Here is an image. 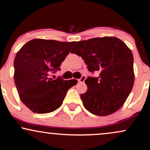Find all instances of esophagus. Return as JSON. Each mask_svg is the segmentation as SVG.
<instances>
[{"mask_svg": "<svg viewBox=\"0 0 150 150\" xmlns=\"http://www.w3.org/2000/svg\"><path fill=\"white\" fill-rule=\"evenodd\" d=\"M86 80V76H85V75H82V76L81 77V78L79 79V80H78V82L82 83V82H84V80Z\"/></svg>", "mask_w": 150, "mask_h": 150, "instance_id": "1", "label": "esophagus"}]
</instances>
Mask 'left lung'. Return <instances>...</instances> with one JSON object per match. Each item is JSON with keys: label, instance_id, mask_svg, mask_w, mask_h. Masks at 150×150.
Here are the masks:
<instances>
[{"label": "left lung", "instance_id": "obj_1", "mask_svg": "<svg viewBox=\"0 0 150 150\" xmlns=\"http://www.w3.org/2000/svg\"><path fill=\"white\" fill-rule=\"evenodd\" d=\"M72 53L84 59L89 72H99L98 77L85 80L87 91L80 94L84 108L98 116L118 110L134 84L131 50L117 38L103 37L79 41Z\"/></svg>", "mask_w": 150, "mask_h": 150}]
</instances>
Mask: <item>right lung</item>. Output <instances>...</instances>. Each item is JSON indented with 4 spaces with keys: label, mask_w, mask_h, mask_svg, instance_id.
<instances>
[{
    "label": "right lung",
    "mask_w": 150,
    "mask_h": 150,
    "mask_svg": "<svg viewBox=\"0 0 150 150\" xmlns=\"http://www.w3.org/2000/svg\"><path fill=\"white\" fill-rule=\"evenodd\" d=\"M75 42L33 39L17 52L14 61V80L21 102L33 112L49 113L63 103L68 90L77 84L60 77L50 78L60 70L61 63Z\"/></svg>",
    "instance_id": "add662e5"
}]
</instances>
